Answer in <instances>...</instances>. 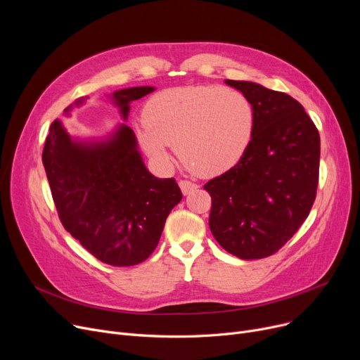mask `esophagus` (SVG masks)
<instances>
[{"label": "esophagus", "instance_id": "1", "mask_svg": "<svg viewBox=\"0 0 360 360\" xmlns=\"http://www.w3.org/2000/svg\"><path fill=\"white\" fill-rule=\"evenodd\" d=\"M179 188H181V191H182V194L186 195V194L191 193V191L197 189L198 185L194 184V182H191V181H186V179H181V181H179Z\"/></svg>", "mask_w": 360, "mask_h": 360}]
</instances>
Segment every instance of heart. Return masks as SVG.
<instances>
[{
	"label": "heart",
	"mask_w": 360,
	"mask_h": 360,
	"mask_svg": "<svg viewBox=\"0 0 360 360\" xmlns=\"http://www.w3.org/2000/svg\"><path fill=\"white\" fill-rule=\"evenodd\" d=\"M143 117L146 123L136 133L148 155L167 163V149L176 148L184 165L201 176H217L240 162L255 127L246 95L220 86L165 89L149 100Z\"/></svg>",
	"instance_id": "1"
}]
</instances>
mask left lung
<instances>
[{
    "label": "left lung",
    "mask_w": 360,
    "mask_h": 360,
    "mask_svg": "<svg viewBox=\"0 0 360 360\" xmlns=\"http://www.w3.org/2000/svg\"><path fill=\"white\" fill-rule=\"evenodd\" d=\"M253 107L250 145L237 165L208 181L210 230L229 253L262 259L297 233L314 204L320 134L288 94L249 81H226Z\"/></svg>",
    "instance_id": "left-lung-1"
}]
</instances>
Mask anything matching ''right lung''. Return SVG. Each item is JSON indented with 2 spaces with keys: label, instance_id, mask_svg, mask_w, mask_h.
Listing matches in <instances>:
<instances>
[{
  "label": "right lung",
  "instance_id": "obj_1",
  "mask_svg": "<svg viewBox=\"0 0 360 360\" xmlns=\"http://www.w3.org/2000/svg\"><path fill=\"white\" fill-rule=\"evenodd\" d=\"M153 91L126 88L112 92L111 100L127 120L129 104ZM84 101L79 98L75 105ZM70 110L72 105L65 112ZM41 159L65 230L111 266L146 260L159 243L167 215L182 200L174 178L159 179L148 171L126 124L105 140L79 141L55 120Z\"/></svg>",
  "mask_w": 360,
  "mask_h": 360
}]
</instances>
